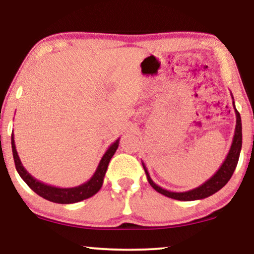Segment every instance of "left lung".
I'll use <instances>...</instances> for the list:
<instances>
[{
  "label": "left lung",
  "instance_id": "8db88e82",
  "mask_svg": "<svg viewBox=\"0 0 254 254\" xmlns=\"http://www.w3.org/2000/svg\"><path fill=\"white\" fill-rule=\"evenodd\" d=\"M232 97V93H231ZM234 99V97H232ZM232 104H234V109L236 113V128H235V135L234 138H232V143L230 147V150H229L227 157H225L224 162L222 163L220 169L217 170L216 173L214 176H211L207 182H204L202 185L199 187H195V189L186 190V192H172V190H168L165 189H162L161 186H158L157 184L152 182L150 178V175H149L147 168H145L144 163L142 162V165H143L145 176H147V179L149 184H150L152 189L157 190L158 193L163 194V195L171 197V199L179 200V201H194V200H201L204 199V197H208L213 195L216 192H218L222 187L227 185V183L230 180L231 176L234 175V171L237 166L239 155H241L242 150V119L241 114L237 110H236L235 102L232 100Z\"/></svg>",
  "mask_w": 254,
  "mask_h": 254
}]
</instances>
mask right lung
<instances>
[{
	"instance_id": "1",
	"label": "right lung",
	"mask_w": 254,
	"mask_h": 254,
	"mask_svg": "<svg viewBox=\"0 0 254 254\" xmlns=\"http://www.w3.org/2000/svg\"><path fill=\"white\" fill-rule=\"evenodd\" d=\"M119 140L120 138H118L116 142H113V143L110 145L102 159H100L99 164L97 166L93 176L88 180V182L82 184V185L79 186L68 187V189H62V187L52 186L48 185V184L41 183L40 180L36 179L26 171V169L24 168L22 162H20L18 154H17L15 140H13V133L11 135V148L17 172H18L20 178L27 184V186H29L33 192H36L38 195L44 197V199L52 201V202L69 204L89 199V197L95 195V194L102 189L107 166H109V163L111 161V158L113 157L114 152L117 151L118 147H119Z\"/></svg>"
}]
</instances>
